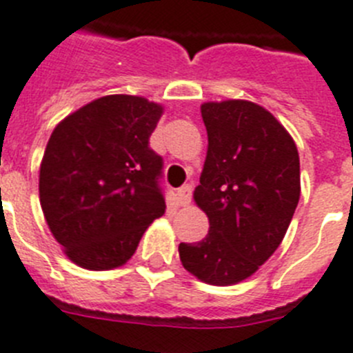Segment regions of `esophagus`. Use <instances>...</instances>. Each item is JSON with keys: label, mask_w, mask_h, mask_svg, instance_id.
<instances>
[{"label": "esophagus", "mask_w": 353, "mask_h": 353, "mask_svg": "<svg viewBox=\"0 0 353 353\" xmlns=\"http://www.w3.org/2000/svg\"><path fill=\"white\" fill-rule=\"evenodd\" d=\"M177 202H179L181 205H188L190 202H192V186L190 184H184V186H181L179 190H177Z\"/></svg>", "instance_id": "obj_1"}]
</instances>
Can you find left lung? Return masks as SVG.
<instances>
[{"mask_svg": "<svg viewBox=\"0 0 353 353\" xmlns=\"http://www.w3.org/2000/svg\"><path fill=\"white\" fill-rule=\"evenodd\" d=\"M208 157L195 202L209 218L208 236L181 243L184 269L209 285L239 283L283 241L299 204V153L287 130L246 100L200 107Z\"/></svg>", "mask_w": 353, "mask_h": 353, "instance_id": "obj_1", "label": "left lung"}]
</instances>
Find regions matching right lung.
<instances>
[{
  "label": "right lung",
  "instance_id": "obj_1",
  "mask_svg": "<svg viewBox=\"0 0 353 353\" xmlns=\"http://www.w3.org/2000/svg\"><path fill=\"white\" fill-rule=\"evenodd\" d=\"M158 103L110 94L65 117L40 165V204L72 262L91 271L132 259L165 212L163 158L149 148Z\"/></svg>",
  "mask_w": 353,
  "mask_h": 353
}]
</instances>
